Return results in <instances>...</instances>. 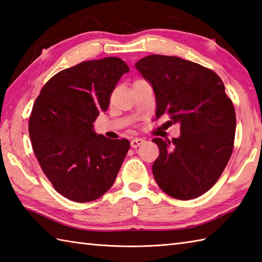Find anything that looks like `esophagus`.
I'll use <instances>...</instances> for the list:
<instances>
[{"label": "esophagus", "instance_id": "esophagus-1", "mask_svg": "<svg viewBox=\"0 0 262 262\" xmlns=\"http://www.w3.org/2000/svg\"><path fill=\"white\" fill-rule=\"evenodd\" d=\"M144 143H145V140H144V138L136 137V138H134V140L130 141V145H132L133 148H136V147H138V146L143 145Z\"/></svg>", "mask_w": 262, "mask_h": 262}]
</instances>
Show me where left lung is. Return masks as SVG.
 I'll use <instances>...</instances> for the list:
<instances>
[{
  "instance_id": "8db88e82",
  "label": "left lung",
  "mask_w": 262,
  "mask_h": 262,
  "mask_svg": "<svg viewBox=\"0 0 262 262\" xmlns=\"http://www.w3.org/2000/svg\"><path fill=\"white\" fill-rule=\"evenodd\" d=\"M136 70L152 85L157 119L169 115L180 125L172 141L154 138L160 148L152 171L170 197L189 200L202 196L219 180L232 155L235 110L215 72L177 56L149 55Z\"/></svg>"
}]
</instances>
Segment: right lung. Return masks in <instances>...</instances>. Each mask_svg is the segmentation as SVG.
Masks as SVG:
<instances>
[{
    "mask_svg": "<svg viewBox=\"0 0 262 262\" xmlns=\"http://www.w3.org/2000/svg\"><path fill=\"white\" fill-rule=\"evenodd\" d=\"M128 72L118 57L88 60L54 75L36 99L29 118L33 152L65 198L92 202L114 185L130 143L97 134L93 122Z\"/></svg>",
    "mask_w": 262,
    "mask_h": 262,
    "instance_id": "add662e5",
    "label": "right lung"
}]
</instances>
